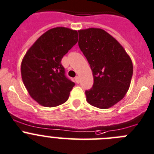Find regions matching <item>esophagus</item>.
<instances>
[{
	"label": "esophagus",
	"instance_id": "1",
	"mask_svg": "<svg viewBox=\"0 0 154 154\" xmlns=\"http://www.w3.org/2000/svg\"><path fill=\"white\" fill-rule=\"evenodd\" d=\"M75 81L77 84H79V83H80V78H79L78 76H77V77H75Z\"/></svg>",
	"mask_w": 154,
	"mask_h": 154
}]
</instances>
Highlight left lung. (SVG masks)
<instances>
[{
	"label": "left lung",
	"mask_w": 154,
	"mask_h": 154,
	"mask_svg": "<svg viewBox=\"0 0 154 154\" xmlns=\"http://www.w3.org/2000/svg\"><path fill=\"white\" fill-rule=\"evenodd\" d=\"M78 45L90 65L93 85L86 90L87 100L100 109H109L128 90L133 64L120 43L102 29L79 30Z\"/></svg>",
	"instance_id": "8db88e82"
}]
</instances>
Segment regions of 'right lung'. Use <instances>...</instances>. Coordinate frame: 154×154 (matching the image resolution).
I'll return each instance as SVG.
<instances>
[{"instance_id": "right-lung-1", "label": "right lung", "mask_w": 154, "mask_h": 154, "mask_svg": "<svg viewBox=\"0 0 154 154\" xmlns=\"http://www.w3.org/2000/svg\"><path fill=\"white\" fill-rule=\"evenodd\" d=\"M77 41V31L56 27L42 35L26 53L23 81L30 97L42 106L54 107L68 100L75 84L66 77L61 61Z\"/></svg>"}]
</instances>
